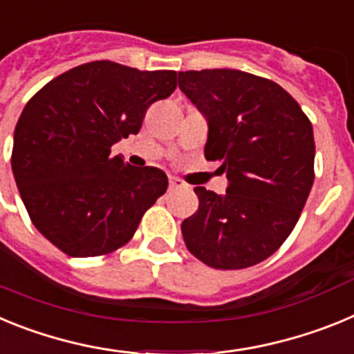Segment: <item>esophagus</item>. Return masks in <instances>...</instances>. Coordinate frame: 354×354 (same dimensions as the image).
I'll list each match as a JSON object with an SVG mask.
<instances>
[{
    "label": "esophagus",
    "instance_id": "1",
    "mask_svg": "<svg viewBox=\"0 0 354 354\" xmlns=\"http://www.w3.org/2000/svg\"><path fill=\"white\" fill-rule=\"evenodd\" d=\"M184 186H186V184H184L180 179H177V177H170V186H168V189H170V192H177V189H183Z\"/></svg>",
    "mask_w": 354,
    "mask_h": 354
}]
</instances>
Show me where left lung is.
Wrapping results in <instances>:
<instances>
[{
    "label": "left lung",
    "mask_w": 354,
    "mask_h": 354,
    "mask_svg": "<svg viewBox=\"0 0 354 354\" xmlns=\"http://www.w3.org/2000/svg\"><path fill=\"white\" fill-rule=\"evenodd\" d=\"M179 88L207 118L205 159L228 179L225 195L195 187L184 243L214 270L259 264L292 232L314 184L310 120L280 84L243 71L179 72Z\"/></svg>",
    "instance_id": "obj_1"
}]
</instances>
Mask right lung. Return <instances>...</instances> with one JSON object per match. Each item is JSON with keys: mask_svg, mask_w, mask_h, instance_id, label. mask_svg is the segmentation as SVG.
<instances>
[{"mask_svg": "<svg viewBox=\"0 0 354 354\" xmlns=\"http://www.w3.org/2000/svg\"><path fill=\"white\" fill-rule=\"evenodd\" d=\"M177 86L175 71L90 62L49 81L14 131L12 171L31 221L71 257L124 246L167 192L154 167L134 168L111 147L142 127L145 111Z\"/></svg>", "mask_w": 354, "mask_h": 354, "instance_id": "obj_1", "label": "right lung"}]
</instances>
